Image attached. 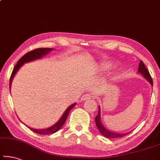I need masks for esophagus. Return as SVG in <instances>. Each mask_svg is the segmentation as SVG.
Wrapping results in <instances>:
<instances>
[{
	"instance_id": "34e87169",
	"label": "esophagus",
	"mask_w": 160,
	"mask_h": 160,
	"mask_svg": "<svg viewBox=\"0 0 160 160\" xmlns=\"http://www.w3.org/2000/svg\"><path fill=\"white\" fill-rule=\"evenodd\" d=\"M92 97V96L91 95V94H83L82 97H81V100L85 101V100H87V99H91Z\"/></svg>"
}]
</instances>
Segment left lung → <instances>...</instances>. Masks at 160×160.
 I'll use <instances>...</instances> for the list:
<instances>
[{"label": "left lung", "instance_id": "obj_1", "mask_svg": "<svg viewBox=\"0 0 160 160\" xmlns=\"http://www.w3.org/2000/svg\"><path fill=\"white\" fill-rule=\"evenodd\" d=\"M138 73H139L145 79H147L150 84L153 87V82H152V78L150 76L149 71H148L147 68H146L145 65L143 64V62L141 61L139 65H138ZM99 110H98V114L95 117V123L96 126L98 128L99 131L100 132L102 135L105 136L106 138H120L122 136H126L127 134H128L130 132H127V133H118V132L112 131L108 130L106 128V127L104 126L101 120V110H100V106H98Z\"/></svg>", "mask_w": 160, "mask_h": 160}]
</instances>
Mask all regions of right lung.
Listing matches in <instances>:
<instances>
[{
	"label": "right lung",
	"mask_w": 160,
	"mask_h": 160,
	"mask_svg": "<svg viewBox=\"0 0 160 160\" xmlns=\"http://www.w3.org/2000/svg\"><path fill=\"white\" fill-rule=\"evenodd\" d=\"M54 49L53 48H38V49H35L32 51H30L29 52H27V54H25L24 56L18 60V61L17 62V64L16 65L12 71V73H11V78H10V84H9V88H10V92H11V84H12L13 79L14 78V76L16 75V73L18 72V71L19 70V68L22 67L24 63H29V62L35 61V60L38 59H40L42 58L43 57H45V55H47L48 54L53 50ZM76 103H73L72 105H71L69 107L65 110V112H63V114L62 115V116L61 117V118L58 120V121H57L54 125H52V126L49 127V128H42V129H36V128H30V127H28V128L32 130L33 132H35L37 133L41 134V135H49V134H52L54 133L55 132H57L58 131H59L60 129L63 125L64 124V122H66V120L67 119V117L70 112V111L71 109H72L74 106L76 105Z\"/></svg>",
	"instance_id": "obj_1"
}]
</instances>
